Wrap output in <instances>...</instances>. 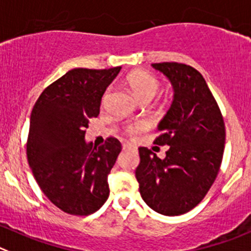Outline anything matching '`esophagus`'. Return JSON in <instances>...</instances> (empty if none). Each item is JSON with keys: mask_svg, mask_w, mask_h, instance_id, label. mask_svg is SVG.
<instances>
[{"mask_svg": "<svg viewBox=\"0 0 251 251\" xmlns=\"http://www.w3.org/2000/svg\"><path fill=\"white\" fill-rule=\"evenodd\" d=\"M123 149L124 150H135V147H133L132 145H130V144H124Z\"/></svg>", "mask_w": 251, "mask_h": 251, "instance_id": "34e87169", "label": "esophagus"}]
</instances>
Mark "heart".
Wrapping results in <instances>:
<instances>
[{
	"label": "heart",
	"mask_w": 251,
	"mask_h": 251,
	"mask_svg": "<svg viewBox=\"0 0 251 251\" xmlns=\"http://www.w3.org/2000/svg\"><path fill=\"white\" fill-rule=\"evenodd\" d=\"M126 83L128 84V86L132 89L133 93L136 94L141 100H151L160 89V80H158L157 76L152 74L151 72H147V70L144 69H137L128 73L126 75ZM107 91H109V89L106 90V94ZM146 127L147 123L136 121V123H130L125 125L124 132L128 136H135L140 131Z\"/></svg>",
	"instance_id": "obj_1"
}]
</instances>
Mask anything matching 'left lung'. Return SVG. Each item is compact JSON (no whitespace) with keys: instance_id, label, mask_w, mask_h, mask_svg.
<instances>
[{"instance_id":"1","label":"left lung","mask_w":251,"mask_h":251,"mask_svg":"<svg viewBox=\"0 0 251 251\" xmlns=\"http://www.w3.org/2000/svg\"><path fill=\"white\" fill-rule=\"evenodd\" d=\"M175 88V99L158 125L153 144L170 146L163 160L140 147L136 179L147 205L163 215H181L200 204L221 170L226 124L204 78L191 65L152 64Z\"/></svg>"}]
</instances>
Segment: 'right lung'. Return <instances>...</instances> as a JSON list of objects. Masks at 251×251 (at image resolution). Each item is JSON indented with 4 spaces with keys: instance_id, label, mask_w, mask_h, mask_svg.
Returning <instances> with one entry per match:
<instances>
[{
    "instance_id": "add662e5",
    "label": "right lung",
    "mask_w": 251,
    "mask_h": 251,
    "mask_svg": "<svg viewBox=\"0 0 251 251\" xmlns=\"http://www.w3.org/2000/svg\"><path fill=\"white\" fill-rule=\"evenodd\" d=\"M120 69L69 70L44 89L30 114L28 163L47 198L68 214H93L109 197L107 176L121 151L120 141L110 136L97 149L84 136Z\"/></svg>"
}]
</instances>
